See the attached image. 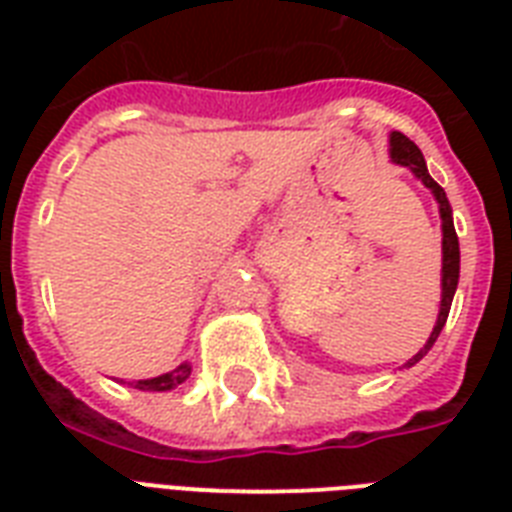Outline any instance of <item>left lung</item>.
Instances as JSON below:
<instances>
[{"instance_id": "left-lung-1", "label": "left lung", "mask_w": 512, "mask_h": 512, "mask_svg": "<svg viewBox=\"0 0 512 512\" xmlns=\"http://www.w3.org/2000/svg\"><path fill=\"white\" fill-rule=\"evenodd\" d=\"M390 159L401 167H409L414 175L420 177L422 183L428 185L433 196L438 201V212H441V228H444V268H441V311H438V321L433 332H430L425 348H420L417 356H412L404 366H414L420 361L430 348L433 342L438 340L441 329H444L446 319H449V308H452L454 292H457V281H460V241H457V231H454V220H452V207H449V199H446V191L441 185L428 175V167H425V159H422V151L414 146L412 140L401 135V132H393L390 135Z\"/></svg>"}]
</instances>
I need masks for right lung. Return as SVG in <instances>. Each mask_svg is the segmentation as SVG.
Listing matches in <instances>:
<instances>
[{"label": "right lung", "mask_w": 512, "mask_h": 512, "mask_svg": "<svg viewBox=\"0 0 512 512\" xmlns=\"http://www.w3.org/2000/svg\"><path fill=\"white\" fill-rule=\"evenodd\" d=\"M188 374H191V364L185 361V364H180L177 369H172V372L159 374V377H151V380H138V382H135V388H140V390H172V388H177L180 382L188 380Z\"/></svg>", "instance_id": "add662e5"}]
</instances>
